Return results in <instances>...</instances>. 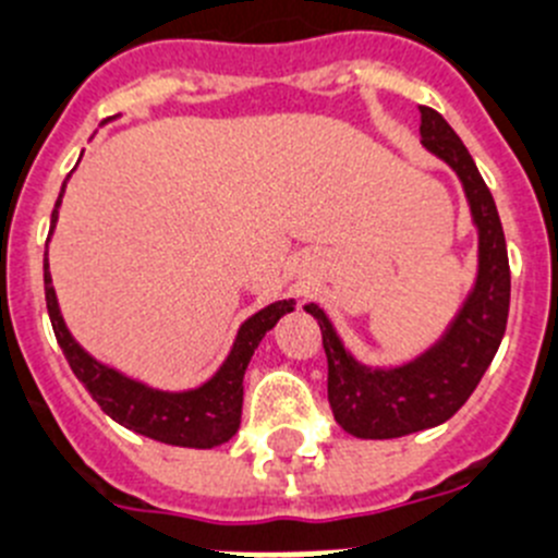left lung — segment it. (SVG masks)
Wrapping results in <instances>:
<instances>
[{
  "mask_svg": "<svg viewBox=\"0 0 558 558\" xmlns=\"http://www.w3.org/2000/svg\"><path fill=\"white\" fill-rule=\"evenodd\" d=\"M421 141L457 171L478 229V274L446 335L407 365L367 367L354 360L318 304L304 310L318 320L329 362L335 421L360 439H392L439 426L462 409L493 362L509 318V257L498 207L457 132L432 107H421Z\"/></svg>",
  "mask_w": 558,
  "mask_h": 558,
  "instance_id": "obj_1",
  "label": "left lung"
}]
</instances>
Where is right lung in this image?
I'll use <instances>...</instances> for the list:
<instances>
[{"instance_id":"obj_1","label":"right lung","mask_w":558,"mask_h":558,"mask_svg":"<svg viewBox=\"0 0 558 558\" xmlns=\"http://www.w3.org/2000/svg\"><path fill=\"white\" fill-rule=\"evenodd\" d=\"M63 191H60L58 204L52 209V229L58 223V207L63 202ZM44 290H46V310H49V320H52L54 337H58L60 349H63L65 360H69L71 371L76 379L85 385L96 403L101 407L105 415L121 426L132 428V432L143 434V437L166 442V446H182V448H216L229 442L234 432L240 428V412H243V373L252 362L254 349L276 326V320L284 313H293L295 301H274L257 315L245 320L238 329L234 345L223 365L218 367L216 376L204 381L196 390L185 392H166L155 390L149 385L130 379L116 367H107L96 362L88 351L82 349L80 342L71 337L69 326H65L63 315H60L58 295L52 288V274H49V252H44Z\"/></svg>"}]
</instances>
